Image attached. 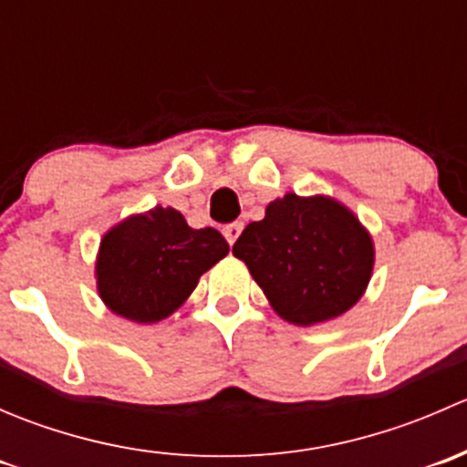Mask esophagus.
<instances>
[{
    "label": "esophagus",
    "mask_w": 467,
    "mask_h": 467,
    "mask_svg": "<svg viewBox=\"0 0 467 467\" xmlns=\"http://www.w3.org/2000/svg\"><path fill=\"white\" fill-rule=\"evenodd\" d=\"M242 230H244V223H230V225H225V228H223V237L228 239L230 246H233V244L237 242L239 234H242Z\"/></svg>",
    "instance_id": "esophagus-1"
}]
</instances>
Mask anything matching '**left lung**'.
Wrapping results in <instances>:
<instances>
[{
	"label": "left lung",
	"instance_id": "8db88e82",
	"mask_svg": "<svg viewBox=\"0 0 467 467\" xmlns=\"http://www.w3.org/2000/svg\"><path fill=\"white\" fill-rule=\"evenodd\" d=\"M233 255L251 271L273 312L312 327L359 303L375 266V244L359 216L332 196L286 192L246 225Z\"/></svg>",
	"mask_w": 467,
	"mask_h": 467
}]
</instances>
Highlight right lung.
Returning a JSON list of instances; mask_svg holds the SVG:
<instances>
[{
  "mask_svg": "<svg viewBox=\"0 0 467 467\" xmlns=\"http://www.w3.org/2000/svg\"><path fill=\"white\" fill-rule=\"evenodd\" d=\"M228 251L219 230H194L178 210L155 205L103 234L94 262L99 298L117 317L158 323L190 298L201 275Z\"/></svg>",
  "mask_w": 467,
  "mask_h": 467,
  "instance_id": "right-lung-1",
  "label": "right lung"
}]
</instances>
